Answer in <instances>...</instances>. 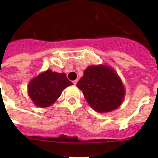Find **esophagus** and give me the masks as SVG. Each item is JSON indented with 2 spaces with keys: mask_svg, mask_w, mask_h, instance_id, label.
Masks as SVG:
<instances>
[{
  "mask_svg": "<svg viewBox=\"0 0 158 158\" xmlns=\"http://www.w3.org/2000/svg\"><path fill=\"white\" fill-rule=\"evenodd\" d=\"M73 85H77V80H75L73 81Z\"/></svg>",
  "mask_w": 158,
  "mask_h": 158,
  "instance_id": "34e87169",
  "label": "esophagus"
}]
</instances>
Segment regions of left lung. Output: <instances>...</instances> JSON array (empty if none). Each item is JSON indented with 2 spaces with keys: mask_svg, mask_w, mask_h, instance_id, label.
Instances as JSON below:
<instances>
[{
  "mask_svg": "<svg viewBox=\"0 0 158 158\" xmlns=\"http://www.w3.org/2000/svg\"><path fill=\"white\" fill-rule=\"evenodd\" d=\"M77 86L88 104L100 113L110 112L124 100L126 90L116 71L107 65H89Z\"/></svg>",
  "mask_w": 158,
  "mask_h": 158,
  "instance_id": "left-lung-1",
  "label": "left lung"
}]
</instances>
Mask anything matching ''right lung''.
Listing matches in <instances>:
<instances>
[{
	"mask_svg": "<svg viewBox=\"0 0 158 158\" xmlns=\"http://www.w3.org/2000/svg\"><path fill=\"white\" fill-rule=\"evenodd\" d=\"M72 85L65 73L47 69L31 80L27 85V93L35 105L47 107L59 98L65 88Z\"/></svg>",
	"mask_w": 158,
	"mask_h": 158,
	"instance_id": "right-lung-1",
	"label": "right lung"
}]
</instances>
